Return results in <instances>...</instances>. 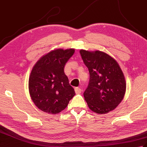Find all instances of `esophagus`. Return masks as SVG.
<instances>
[{
	"label": "esophagus",
	"instance_id": "1",
	"mask_svg": "<svg viewBox=\"0 0 147 147\" xmlns=\"http://www.w3.org/2000/svg\"><path fill=\"white\" fill-rule=\"evenodd\" d=\"M74 90H75V92L76 94H80V93H81V92H82V89L80 88L79 87H76V88H74Z\"/></svg>",
	"mask_w": 147,
	"mask_h": 147
}]
</instances>
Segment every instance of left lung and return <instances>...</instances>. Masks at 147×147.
<instances>
[{
	"label": "left lung",
	"instance_id": "left-lung-1",
	"mask_svg": "<svg viewBox=\"0 0 147 147\" xmlns=\"http://www.w3.org/2000/svg\"><path fill=\"white\" fill-rule=\"evenodd\" d=\"M80 53L90 73L88 85L83 93L88 107L96 114L113 111L123 99L126 88L119 65L104 52L80 50Z\"/></svg>",
	"mask_w": 147,
	"mask_h": 147
}]
</instances>
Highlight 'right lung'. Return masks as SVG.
I'll list each match as a JSON object with an SVG mask.
<instances>
[{
	"label": "right lung",
	"instance_id": "obj_1",
	"mask_svg": "<svg viewBox=\"0 0 147 147\" xmlns=\"http://www.w3.org/2000/svg\"><path fill=\"white\" fill-rule=\"evenodd\" d=\"M74 53V49H55L42 56L33 66L29 78V92L41 111L59 113L75 95L64 71L65 63Z\"/></svg>",
	"mask_w": 147,
	"mask_h": 147
}]
</instances>
